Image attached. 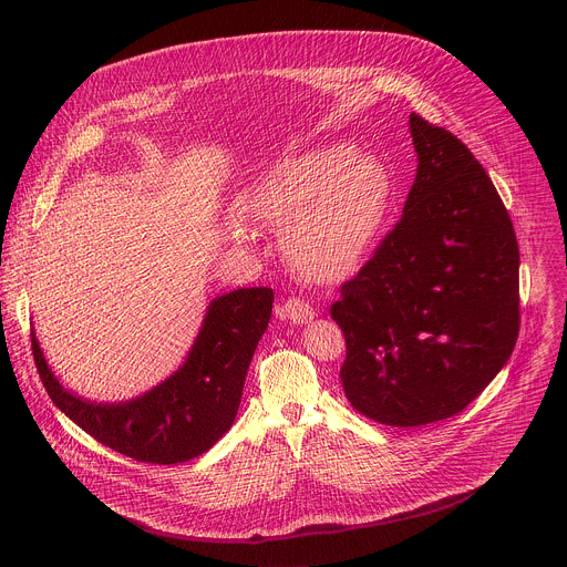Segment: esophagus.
<instances>
[{"instance_id":"34e87169","label":"esophagus","mask_w":567,"mask_h":567,"mask_svg":"<svg viewBox=\"0 0 567 567\" xmlns=\"http://www.w3.org/2000/svg\"><path fill=\"white\" fill-rule=\"evenodd\" d=\"M280 313L287 318V320H293V322H307L313 318V307L302 300V298H289L285 300V305L280 307Z\"/></svg>"}]
</instances>
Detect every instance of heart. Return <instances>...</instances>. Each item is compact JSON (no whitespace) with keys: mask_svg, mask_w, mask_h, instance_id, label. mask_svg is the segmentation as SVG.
I'll return each instance as SVG.
<instances>
[{"mask_svg":"<svg viewBox=\"0 0 567 567\" xmlns=\"http://www.w3.org/2000/svg\"><path fill=\"white\" fill-rule=\"evenodd\" d=\"M392 182L383 164L334 143L280 158L254 190V210L282 228L287 262L309 278L352 271L383 228Z\"/></svg>","mask_w":567,"mask_h":567,"instance_id":"obj_1","label":"heart"}]
</instances>
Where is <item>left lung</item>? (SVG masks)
Returning <instances> with one entry per match:
<instances>
[{"mask_svg":"<svg viewBox=\"0 0 567 567\" xmlns=\"http://www.w3.org/2000/svg\"><path fill=\"white\" fill-rule=\"evenodd\" d=\"M409 123L420 164L403 215L330 309L352 409L403 429L464 411L520 328V254L496 186L455 134Z\"/></svg>","mask_w":567,"mask_h":567,"instance_id":"left-lung-1","label":"left lung"}]
</instances>
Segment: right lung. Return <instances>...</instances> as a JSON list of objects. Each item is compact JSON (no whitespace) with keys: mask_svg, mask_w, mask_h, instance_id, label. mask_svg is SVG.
Wrapping results in <instances>:
<instances>
[{"mask_svg":"<svg viewBox=\"0 0 567 567\" xmlns=\"http://www.w3.org/2000/svg\"><path fill=\"white\" fill-rule=\"evenodd\" d=\"M271 305L269 287L215 298L186 363L164 383L125 403H92L64 390L47 365L35 334L33 359L51 401L101 444L136 462H188L233 426Z\"/></svg>","mask_w":567,"mask_h":567,"instance_id":"1","label":"right lung"}]
</instances>
